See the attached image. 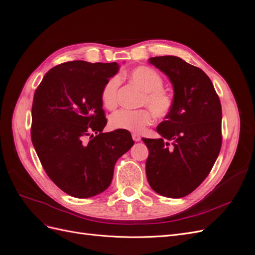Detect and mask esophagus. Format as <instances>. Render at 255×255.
<instances>
[{"label": "esophagus", "mask_w": 255, "mask_h": 255, "mask_svg": "<svg viewBox=\"0 0 255 255\" xmlns=\"http://www.w3.org/2000/svg\"><path fill=\"white\" fill-rule=\"evenodd\" d=\"M132 138H133V140L134 141H140V139H141V137L138 135V134H132Z\"/></svg>", "instance_id": "1"}]
</instances>
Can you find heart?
Listing matches in <instances>:
<instances>
[{
	"label": "heart",
	"mask_w": 255,
	"mask_h": 255,
	"mask_svg": "<svg viewBox=\"0 0 255 255\" xmlns=\"http://www.w3.org/2000/svg\"><path fill=\"white\" fill-rule=\"evenodd\" d=\"M128 79L143 92L140 98V106L148 109L136 111L120 110L111 117V126L116 129H125L133 133H141L153 121V115L158 119L166 118L171 113L174 100L170 92L163 88L164 81L154 69L140 66L128 73ZM120 79L113 76L101 91V100L106 109L113 110L118 104V89Z\"/></svg>",
	"instance_id": "1"
}]
</instances>
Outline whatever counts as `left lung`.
Wrapping results in <instances>:
<instances>
[{
    "mask_svg": "<svg viewBox=\"0 0 255 255\" xmlns=\"http://www.w3.org/2000/svg\"><path fill=\"white\" fill-rule=\"evenodd\" d=\"M149 61L172 83L174 105L156 128L161 138H142L149 149L146 179L157 194L183 198L205 180L219 155L220 100L200 68L176 56L151 57Z\"/></svg>",
    "mask_w": 255,
    "mask_h": 255,
    "instance_id": "left-lung-1",
    "label": "left lung"
}]
</instances>
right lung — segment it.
Listing matches in <instances>:
<instances>
[{
    "mask_svg": "<svg viewBox=\"0 0 255 255\" xmlns=\"http://www.w3.org/2000/svg\"><path fill=\"white\" fill-rule=\"evenodd\" d=\"M118 70L117 63L67 61L52 68L35 91L33 145L53 183L74 198L109 187L116 161L134 144L128 130L102 132L101 91Z\"/></svg>",
    "mask_w": 255,
    "mask_h": 255,
    "instance_id": "right-lung-1",
    "label": "right lung"
}]
</instances>
